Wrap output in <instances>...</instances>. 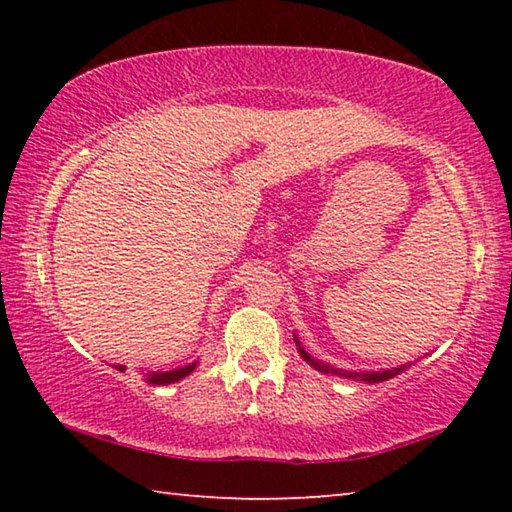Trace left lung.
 Returning <instances> with one entry per match:
<instances>
[{"instance_id": "obj_1", "label": "left lung", "mask_w": 512, "mask_h": 512, "mask_svg": "<svg viewBox=\"0 0 512 512\" xmlns=\"http://www.w3.org/2000/svg\"><path fill=\"white\" fill-rule=\"evenodd\" d=\"M293 341L298 345V352L300 357L305 359L311 368H316L320 372H325V375H334V377H343V379H352V381H361V384H379V381H386V379H393L395 375H400L402 370H406L411 366V363H404V366H397V368H381V370H345V368H336V366H329V363L314 359L311 354L302 348L298 336H293Z\"/></svg>"}]
</instances>
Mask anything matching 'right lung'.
Instances as JSON below:
<instances>
[{
	"mask_svg": "<svg viewBox=\"0 0 512 512\" xmlns=\"http://www.w3.org/2000/svg\"><path fill=\"white\" fill-rule=\"evenodd\" d=\"M198 366V361L194 363H187V366H178V368H171V370H140V375L144 377L146 384H153V386H167V384H176V381L185 379L187 375H192L194 368ZM119 372H124L126 366L124 363H115L112 366Z\"/></svg>",
	"mask_w": 512,
	"mask_h": 512,
	"instance_id": "1",
	"label": "right lung"
}]
</instances>
